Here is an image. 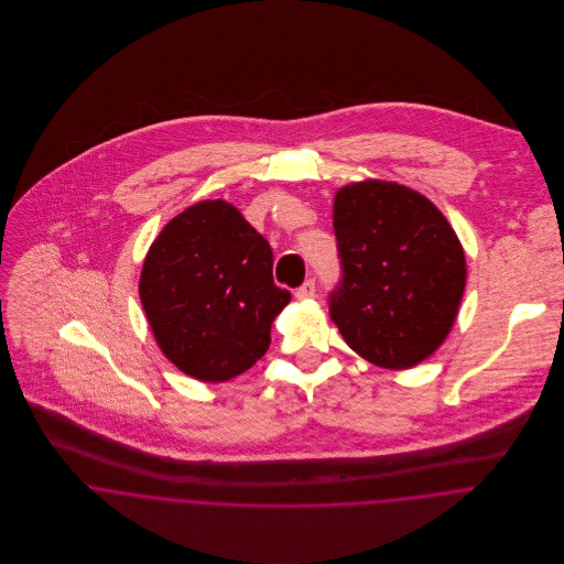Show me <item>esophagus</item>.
Listing matches in <instances>:
<instances>
[{"label":"esophagus","instance_id":"obj_1","mask_svg":"<svg viewBox=\"0 0 564 564\" xmlns=\"http://www.w3.org/2000/svg\"><path fill=\"white\" fill-rule=\"evenodd\" d=\"M315 291H317L315 280H306V282L295 291V297H297V300H311V297H315Z\"/></svg>","mask_w":564,"mask_h":564}]
</instances>
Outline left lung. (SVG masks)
Segmentation results:
<instances>
[{"label":"left lung","instance_id":"1","mask_svg":"<svg viewBox=\"0 0 564 564\" xmlns=\"http://www.w3.org/2000/svg\"><path fill=\"white\" fill-rule=\"evenodd\" d=\"M332 219L343 273L329 293L332 322L378 367L419 365L447 338L465 293L454 228L427 197L382 180L343 186Z\"/></svg>","mask_w":564,"mask_h":564}]
</instances>
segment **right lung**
<instances>
[{
    "instance_id": "obj_1",
    "label": "right lung",
    "mask_w": 564,
    "mask_h": 564,
    "mask_svg": "<svg viewBox=\"0 0 564 564\" xmlns=\"http://www.w3.org/2000/svg\"><path fill=\"white\" fill-rule=\"evenodd\" d=\"M139 295L162 354L202 382H226L260 360L291 302L273 284L271 245L224 199L199 202L162 228Z\"/></svg>"
}]
</instances>
